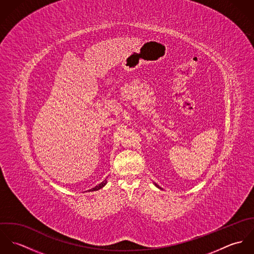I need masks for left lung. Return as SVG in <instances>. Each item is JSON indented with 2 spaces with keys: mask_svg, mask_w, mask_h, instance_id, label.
I'll return each instance as SVG.
<instances>
[{
  "mask_svg": "<svg viewBox=\"0 0 254 254\" xmlns=\"http://www.w3.org/2000/svg\"><path fill=\"white\" fill-rule=\"evenodd\" d=\"M153 184H154V186H155L156 188H158V189H160V190H161V188H160V187H159V186H158L156 183H153Z\"/></svg>",
  "mask_w": 254,
  "mask_h": 254,
  "instance_id": "left-lung-1",
  "label": "left lung"
}]
</instances>
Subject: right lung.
Returning <instances> with one entry per match:
<instances>
[{"label":"right lung","mask_w":254,"mask_h":254,"mask_svg":"<svg viewBox=\"0 0 254 254\" xmlns=\"http://www.w3.org/2000/svg\"><path fill=\"white\" fill-rule=\"evenodd\" d=\"M107 183H108V179H106V180H104V181L102 182V183H100L99 185H97L95 188H92L91 190H89L88 191H94V190H99L100 189H102V188H104L106 185H107Z\"/></svg>","instance_id":"add662e5"}]
</instances>
